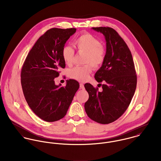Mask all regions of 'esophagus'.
<instances>
[{
  "instance_id": "obj_1",
  "label": "esophagus",
  "mask_w": 161,
  "mask_h": 161,
  "mask_svg": "<svg viewBox=\"0 0 161 161\" xmlns=\"http://www.w3.org/2000/svg\"><path fill=\"white\" fill-rule=\"evenodd\" d=\"M80 88L81 89H84V84H83L82 83H80Z\"/></svg>"
}]
</instances>
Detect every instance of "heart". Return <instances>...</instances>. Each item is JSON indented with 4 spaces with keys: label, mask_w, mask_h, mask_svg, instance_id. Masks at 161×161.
Returning a JSON list of instances; mask_svg holds the SVG:
<instances>
[{
    "label": "heart",
    "mask_w": 161,
    "mask_h": 161,
    "mask_svg": "<svg viewBox=\"0 0 161 161\" xmlns=\"http://www.w3.org/2000/svg\"><path fill=\"white\" fill-rule=\"evenodd\" d=\"M74 44L79 53L85 54L83 63L86 64L69 69L68 75L71 79L84 82L88 79L92 67L98 69L103 64L106 57V48L100 44L98 38L89 33L80 35L75 40ZM74 54V49L70 46L63 47L61 54L66 64L70 65L72 63Z\"/></svg>",
    "instance_id": "obj_1"
}]
</instances>
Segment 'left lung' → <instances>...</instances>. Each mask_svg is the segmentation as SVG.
Wrapping results in <instances>:
<instances>
[{
	"label": "left lung",
	"instance_id": "1",
	"mask_svg": "<svg viewBox=\"0 0 161 161\" xmlns=\"http://www.w3.org/2000/svg\"><path fill=\"white\" fill-rule=\"evenodd\" d=\"M92 29L102 33L107 42L105 61L95 74V80L104 84L101 92L89 83L84 85L89 95L84 108L92 120L108 124L119 118L129 107L136 91L137 75L131 53L115 30L108 26Z\"/></svg>",
	"mask_w": 161,
	"mask_h": 161
}]
</instances>
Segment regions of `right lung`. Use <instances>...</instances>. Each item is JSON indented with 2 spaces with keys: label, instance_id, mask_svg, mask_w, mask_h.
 I'll return each mask as SVG.
<instances>
[{
  "label": "right lung",
  "instance_id": "1",
  "mask_svg": "<svg viewBox=\"0 0 161 161\" xmlns=\"http://www.w3.org/2000/svg\"><path fill=\"white\" fill-rule=\"evenodd\" d=\"M76 28H53L41 36L28 53L21 70L24 97L31 110L41 119L53 122L66 115L79 82L67 80L66 86L55 85L61 68L66 66L61 51Z\"/></svg>",
  "mask_w": 161,
  "mask_h": 161
}]
</instances>
